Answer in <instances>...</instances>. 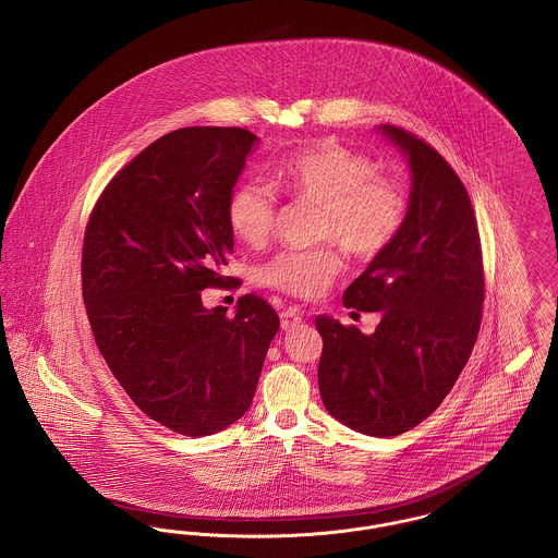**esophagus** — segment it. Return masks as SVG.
<instances>
[{
  "mask_svg": "<svg viewBox=\"0 0 558 558\" xmlns=\"http://www.w3.org/2000/svg\"><path fill=\"white\" fill-rule=\"evenodd\" d=\"M301 323H303V318L296 314L295 310H287V312L280 314V327H282V330L299 327Z\"/></svg>",
  "mask_w": 558,
  "mask_h": 558,
  "instance_id": "1",
  "label": "esophagus"
}]
</instances>
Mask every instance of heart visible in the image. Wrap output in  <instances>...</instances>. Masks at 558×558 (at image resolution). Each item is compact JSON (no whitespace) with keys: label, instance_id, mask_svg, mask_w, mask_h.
Segmentation results:
<instances>
[{"label":"heart","instance_id":"1","mask_svg":"<svg viewBox=\"0 0 558 558\" xmlns=\"http://www.w3.org/2000/svg\"><path fill=\"white\" fill-rule=\"evenodd\" d=\"M274 187L307 204L320 206L318 233L337 240L348 253L368 259L390 246L404 221L407 202L400 187L377 177L368 158L337 143H318L280 160ZM228 223L233 235L263 246L276 226L271 185L246 179L228 197ZM343 259L335 246L280 251L259 269L263 284L295 296H318L341 274Z\"/></svg>","mask_w":558,"mask_h":558}]
</instances>
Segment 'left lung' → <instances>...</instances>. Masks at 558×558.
Returning <instances> with one entry per match:
<instances>
[{"label": "left lung", "mask_w": 558, "mask_h": 558, "mask_svg": "<svg viewBox=\"0 0 558 558\" xmlns=\"http://www.w3.org/2000/svg\"><path fill=\"white\" fill-rule=\"evenodd\" d=\"M411 172L404 221L345 289L343 305L379 312L371 335L318 316V386L328 413L366 436H398L429 417L472 354L485 280L478 228L456 170L427 143L377 126Z\"/></svg>", "instance_id": "1"}]
</instances>
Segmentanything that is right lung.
Instances as JSON below:
<instances>
[{
  "label": "right lung",
  "mask_w": 558,
  "mask_h": 558,
  "mask_svg": "<svg viewBox=\"0 0 558 558\" xmlns=\"http://www.w3.org/2000/svg\"><path fill=\"white\" fill-rule=\"evenodd\" d=\"M259 138L244 129L168 132L100 194L82 251V291L100 354L154 422L210 436L251 407L280 320L262 296L206 310L233 253L228 197Z\"/></svg>",
  "instance_id": "right-lung-1"
}]
</instances>
